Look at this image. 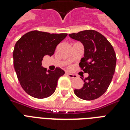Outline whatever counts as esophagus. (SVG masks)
Instances as JSON below:
<instances>
[{"label": "esophagus", "instance_id": "34e87169", "mask_svg": "<svg viewBox=\"0 0 130 130\" xmlns=\"http://www.w3.org/2000/svg\"><path fill=\"white\" fill-rule=\"evenodd\" d=\"M66 75H67L68 77H70V78H76V77H77V75H76L71 74V73H66Z\"/></svg>", "mask_w": 130, "mask_h": 130}]
</instances>
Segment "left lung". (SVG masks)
Masks as SVG:
<instances>
[{
    "label": "left lung",
    "mask_w": 130,
    "mask_h": 130,
    "mask_svg": "<svg viewBox=\"0 0 130 130\" xmlns=\"http://www.w3.org/2000/svg\"><path fill=\"white\" fill-rule=\"evenodd\" d=\"M69 37L80 41L84 46V57L79 65L89 74L80 89L74 90L79 99L92 101L101 96L107 91L113 79L116 66V55L106 38L98 31L88 29L69 34Z\"/></svg>",
    "instance_id": "left-lung-1"
}]
</instances>
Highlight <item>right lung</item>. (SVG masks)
<instances>
[{"label":"right lung","instance_id":"1","mask_svg":"<svg viewBox=\"0 0 130 130\" xmlns=\"http://www.w3.org/2000/svg\"><path fill=\"white\" fill-rule=\"evenodd\" d=\"M67 36L34 30L17 40L13 54L14 68L22 88L29 95L44 99L55 92L58 79L65 71L56 67L55 71L46 72L42 61L45 55L52 56L57 45Z\"/></svg>","mask_w":130,"mask_h":130}]
</instances>
